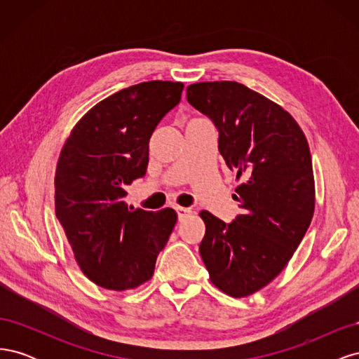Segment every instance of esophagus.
<instances>
[{
  "label": "esophagus",
  "mask_w": 359,
  "mask_h": 359,
  "mask_svg": "<svg viewBox=\"0 0 359 359\" xmlns=\"http://www.w3.org/2000/svg\"><path fill=\"white\" fill-rule=\"evenodd\" d=\"M177 212H178V219L182 220V219H186V217H189L191 214V208H184V206H177Z\"/></svg>",
  "instance_id": "34e87169"
}]
</instances>
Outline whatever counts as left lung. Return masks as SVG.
Instances as JSON below:
<instances>
[{
  "label": "left lung",
  "instance_id": "8db88e82",
  "mask_svg": "<svg viewBox=\"0 0 359 359\" xmlns=\"http://www.w3.org/2000/svg\"><path fill=\"white\" fill-rule=\"evenodd\" d=\"M187 100L219 128L220 154L243 181L233 194L243 214L231 224L199 212V252L211 283L245 298L285 269L311 223L316 191L307 137L286 109L243 83H193Z\"/></svg>",
  "mask_w": 359,
  "mask_h": 359
}]
</instances>
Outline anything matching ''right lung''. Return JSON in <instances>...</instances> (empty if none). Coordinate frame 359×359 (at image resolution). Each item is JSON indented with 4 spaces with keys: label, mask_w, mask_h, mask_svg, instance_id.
I'll return each mask as SVG.
<instances>
[{
    "label": "right lung",
    "mask_w": 359,
    "mask_h": 359,
    "mask_svg": "<svg viewBox=\"0 0 359 359\" xmlns=\"http://www.w3.org/2000/svg\"><path fill=\"white\" fill-rule=\"evenodd\" d=\"M182 82L149 81L93 106L64 142L55 172V214L76 262L111 290L144 285L177 224L175 210H128L126 186L145 175L148 144Z\"/></svg>",
    "instance_id": "obj_1"
}]
</instances>
